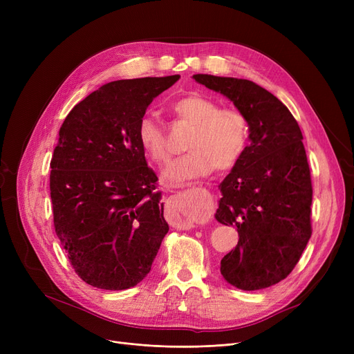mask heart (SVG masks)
I'll use <instances>...</instances> for the list:
<instances>
[{"label":"heart","mask_w":354,"mask_h":354,"mask_svg":"<svg viewBox=\"0 0 354 354\" xmlns=\"http://www.w3.org/2000/svg\"><path fill=\"white\" fill-rule=\"evenodd\" d=\"M172 113L192 124L188 133V153L167 165L163 178L171 183H183L207 176L214 166L218 171L231 169L243 158L248 146L250 127L247 118L236 109L219 106L202 95H189L171 104ZM136 139L146 156L162 163L169 159L162 126L152 116H142Z\"/></svg>","instance_id":"obj_1"}]
</instances>
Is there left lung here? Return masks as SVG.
<instances>
[{
    "instance_id": "obj_1",
    "label": "left lung",
    "mask_w": 354,
    "mask_h": 354,
    "mask_svg": "<svg viewBox=\"0 0 354 354\" xmlns=\"http://www.w3.org/2000/svg\"><path fill=\"white\" fill-rule=\"evenodd\" d=\"M192 79L230 99L250 127L245 153L219 183L215 219L239 236L221 259V274L239 290L271 287L292 271L311 236L313 188L300 126L254 82L211 74Z\"/></svg>"
}]
</instances>
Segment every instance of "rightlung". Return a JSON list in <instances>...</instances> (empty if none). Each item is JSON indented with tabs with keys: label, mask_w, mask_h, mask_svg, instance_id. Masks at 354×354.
I'll return each instance as SVG.
<instances>
[{
	"label": "right lung",
	"mask_w": 354,
	"mask_h": 354,
	"mask_svg": "<svg viewBox=\"0 0 354 354\" xmlns=\"http://www.w3.org/2000/svg\"><path fill=\"white\" fill-rule=\"evenodd\" d=\"M179 79L106 83L60 127L50 163L54 228L74 271L93 287H135L169 231L136 129L147 106Z\"/></svg>",
	"instance_id": "add662e5"
}]
</instances>
